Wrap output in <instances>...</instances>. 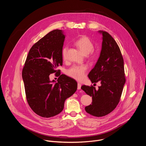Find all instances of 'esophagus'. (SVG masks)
Returning <instances> with one entry per match:
<instances>
[{"instance_id":"1","label":"esophagus","mask_w":146,"mask_h":146,"mask_svg":"<svg viewBox=\"0 0 146 146\" xmlns=\"http://www.w3.org/2000/svg\"><path fill=\"white\" fill-rule=\"evenodd\" d=\"M81 84L80 83H78L77 84V89L78 90H80L81 89Z\"/></svg>"}]
</instances>
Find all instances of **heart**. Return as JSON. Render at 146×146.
<instances>
[{
    "mask_svg": "<svg viewBox=\"0 0 146 146\" xmlns=\"http://www.w3.org/2000/svg\"><path fill=\"white\" fill-rule=\"evenodd\" d=\"M75 44L80 50V51L85 55H88L91 60H95L99 56V54L96 51H94V44L92 41L87 36H83L77 39L75 41ZM68 47L64 46L62 49V56L64 59H66ZM87 70V66L86 65L77 66L74 65L68 70V74L70 77L77 80H81L84 78L86 72Z\"/></svg>",
    "mask_w": 146,
    "mask_h": 146,
    "instance_id": "b5f03b06",
    "label": "heart"
}]
</instances>
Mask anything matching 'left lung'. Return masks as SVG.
<instances>
[{"instance_id":"1","label":"left lung","mask_w":146,"mask_h":146,"mask_svg":"<svg viewBox=\"0 0 146 146\" xmlns=\"http://www.w3.org/2000/svg\"><path fill=\"white\" fill-rule=\"evenodd\" d=\"M99 32L103 36L102 50L95 66L88 76L92 83L99 81L101 86L98 90L92 86L81 87L92 98V104L85 108L86 112L98 117L106 115L114 110L125 83L123 59L117 43L107 32Z\"/></svg>"}]
</instances>
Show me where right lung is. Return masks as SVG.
<instances>
[{
	"instance_id": "add662e5",
	"label": "right lung",
	"mask_w": 146,
	"mask_h": 146,
	"mask_svg": "<svg viewBox=\"0 0 146 146\" xmlns=\"http://www.w3.org/2000/svg\"><path fill=\"white\" fill-rule=\"evenodd\" d=\"M65 36L62 30L51 31L30 49L22 76L27 100L37 115L50 118L64 109L65 100L77 90V83L73 78L59 73L57 81H50V74L60 72L62 65V49Z\"/></svg>"
}]
</instances>
